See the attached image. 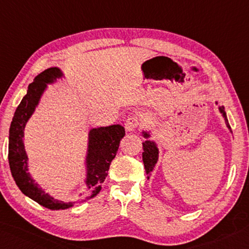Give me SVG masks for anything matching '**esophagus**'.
Segmentation results:
<instances>
[{
    "instance_id": "obj_1",
    "label": "esophagus",
    "mask_w": 249,
    "mask_h": 249,
    "mask_svg": "<svg viewBox=\"0 0 249 249\" xmlns=\"http://www.w3.org/2000/svg\"><path fill=\"white\" fill-rule=\"evenodd\" d=\"M125 129L128 130V131H134L139 125H140V121L137 117H129L127 121H125Z\"/></svg>"
}]
</instances>
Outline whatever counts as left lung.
<instances>
[{
	"instance_id": "8db88e82",
	"label": "left lung",
	"mask_w": 249,
	"mask_h": 249,
	"mask_svg": "<svg viewBox=\"0 0 249 249\" xmlns=\"http://www.w3.org/2000/svg\"><path fill=\"white\" fill-rule=\"evenodd\" d=\"M220 111L222 115L224 117V120H225V124L228 125V128L231 130V125L228 121V118H226V113L224 110V107L221 106L220 107ZM144 137L147 138L150 137L149 134L146 132H144ZM143 145V153H142V160H143V164H144V168H145V172L147 174V178L150 177L152 171H153V168L155 166L156 162H158V159H159V150L158 147H156L155 143L154 142H151L149 140H146L145 142L142 143Z\"/></svg>"
}]
</instances>
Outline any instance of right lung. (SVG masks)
I'll list each match as a JSON object with an SVG mask.
<instances>
[{
	"mask_svg": "<svg viewBox=\"0 0 249 249\" xmlns=\"http://www.w3.org/2000/svg\"><path fill=\"white\" fill-rule=\"evenodd\" d=\"M61 76L62 73L58 68H49L35 77V81L28 86L27 94L16 108L8 137V163L17 187L24 195L50 210H63L72 207L73 204L83 203L95 197L102 189V184L108 175L109 166L117 154L120 140L125 136L124 128L120 124L91 129L89 131V154L86 160V185L89 190L87 197L81 198L77 202L67 203L50 197L39 188L27 172L28 158L26 155L23 141L24 129L26 122L33 115L47 83H52Z\"/></svg>",
	"mask_w": 249,
	"mask_h": 249,
	"instance_id": "1",
	"label": "right lung"
}]
</instances>
